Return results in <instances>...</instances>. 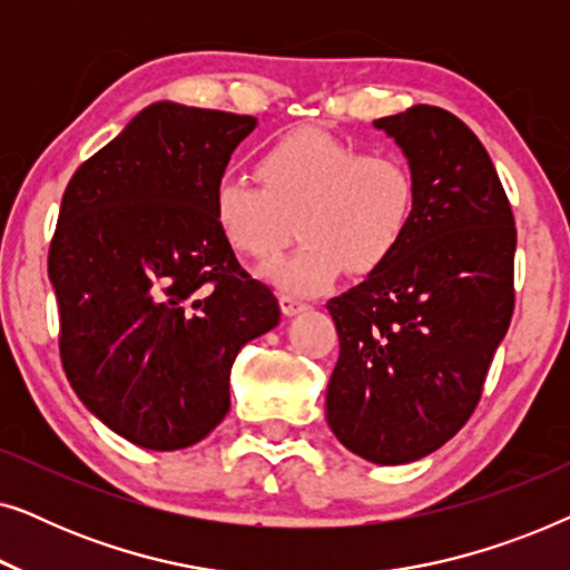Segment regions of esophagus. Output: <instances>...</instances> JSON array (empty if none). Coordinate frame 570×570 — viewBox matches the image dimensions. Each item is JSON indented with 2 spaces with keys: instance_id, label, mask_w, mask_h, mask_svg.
<instances>
[{
  "instance_id": "esophagus-1",
  "label": "esophagus",
  "mask_w": 570,
  "mask_h": 570,
  "mask_svg": "<svg viewBox=\"0 0 570 570\" xmlns=\"http://www.w3.org/2000/svg\"><path fill=\"white\" fill-rule=\"evenodd\" d=\"M279 308H283L285 316H295V314H301V311H306L308 306L303 301L295 298V295H279Z\"/></svg>"
}]
</instances>
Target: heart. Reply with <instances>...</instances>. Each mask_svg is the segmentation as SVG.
Here are the masks:
<instances>
[{"mask_svg":"<svg viewBox=\"0 0 570 570\" xmlns=\"http://www.w3.org/2000/svg\"><path fill=\"white\" fill-rule=\"evenodd\" d=\"M259 186L225 176L213 189V217L233 252L264 262L295 233L301 244L264 267L269 283L311 295L345 267L368 275L392 259L417 207L412 163L392 147L363 150L318 129L272 142L254 163Z\"/></svg>","mask_w":570,"mask_h":570,"instance_id":"obj_1","label":"heart"}]
</instances>
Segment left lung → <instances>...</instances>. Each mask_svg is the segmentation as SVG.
<instances>
[{"label":"left lung","instance_id":"8db88e82","mask_svg":"<svg viewBox=\"0 0 570 570\" xmlns=\"http://www.w3.org/2000/svg\"><path fill=\"white\" fill-rule=\"evenodd\" d=\"M417 178L412 225L384 267L326 303L340 357L326 423L353 454L407 464L478 407L513 314L517 228L493 160L439 106L373 121Z\"/></svg>","mask_w":570,"mask_h":570}]
</instances>
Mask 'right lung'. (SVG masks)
<instances>
[{"mask_svg": "<svg viewBox=\"0 0 570 570\" xmlns=\"http://www.w3.org/2000/svg\"><path fill=\"white\" fill-rule=\"evenodd\" d=\"M256 127L181 104L147 106L75 170L49 248L61 365L85 407L121 439L176 451L230 410L238 350L279 322L240 269L213 189Z\"/></svg>", "mask_w": 570, "mask_h": 570, "instance_id": "right-lung-1", "label": "right lung"}]
</instances>
